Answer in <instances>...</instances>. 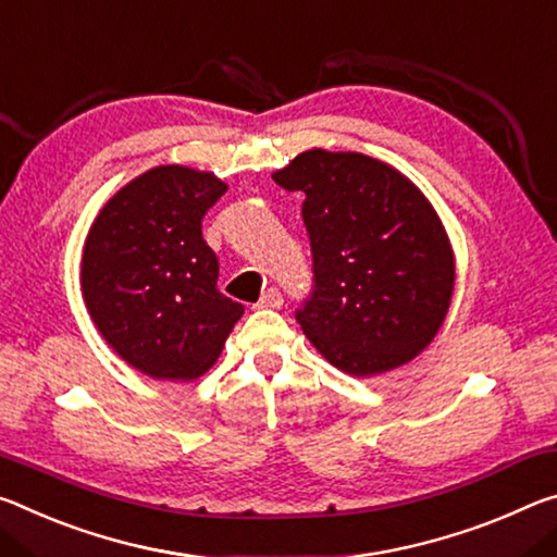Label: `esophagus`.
<instances>
[{"label": "esophagus", "instance_id": "34e87169", "mask_svg": "<svg viewBox=\"0 0 557 557\" xmlns=\"http://www.w3.org/2000/svg\"><path fill=\"white\" fill-rule=\"evenodd\" d=\"M284 306V296H281L278 288H267L259 298L257 308H281Z\"/></svg>", "mask_w": 557, "mask_h": 557}]
</instances>
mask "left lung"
<instances>
[{"mask_svg":"<svg viewBox=\"0 0 557 557\" xmlns=\"http://www.w3.org/2000/svg\"><path fill=\"white\" fill-rule=\"evenodd\" d=\"M304 193L313 296L296 311L313 348L352 377L414 360L449 313L457 263L412 180L362 152L313 148L271 175Z\"/></svg>","mask_w":557,"mask_h":557,"instance_id":"1","label":"left lung"}]
</instances>
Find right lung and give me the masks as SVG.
Listing matches in <instances>:
<instances>
[{"label": "right lung", "mask_w": 557, "mask_h": 557, "mask_svg": "<svg viewBox=\"0 0 557 557\" xmlns=\"http://www.w3.org/2000/svg\"><path fill=\"white\" fill-rule=\"evenodd\" d=\"M224 193L214 172L160 165L117 189L90 224L81 259L88 315L143 375H205L244 313L216 290L219 263L202 239V216Z\"/></svg>", "instance_id": "1"}]
</instances>
